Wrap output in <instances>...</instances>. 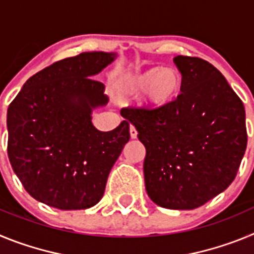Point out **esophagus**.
Segmentation results:
<instances>
[{
	"mask_svg": "<svg viewBox=\"0 0 254 254\" xmlns=\"http://www.w3.org/2000/svg\"><path fill=\"white\" fill-rule=\"evenodd\" d=\"M129 136L131 138H137V129L134 128L133 126H129Z\"/></svg>",
	"mask_w": 254,
	"mask_h": 254,
	"instance_id": "1",
	"label": "esophagus"
}]
</instances>
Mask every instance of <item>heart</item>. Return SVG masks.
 I'll list each match as a JSON object with an SVG mask.
<instances>
[{"mask_svg": "<svg viewBox=\"0 0 254 254\" xmlns=\"http://www.w3.org/2000/svg\"><path fill=\"white\" fill-rule=\"evenodd\" d=\"M183 77L172 67H147L122 77L117 89L123 96L140 95V105L147 111H160L172 104L181 94Z\"/></svg>", "mask_w": 254, "mask_h": 254, "instance_id": "obj_1", "label": "heart"}]
</instances>
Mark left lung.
Returning a JSON list of instances; mask_svg holds the SVG:
<instances>
[{"label":"left lung","mask_w":254,"mask_h":254,"mask_svg":"<svg viewBox=\"0 0 254 254\" xmlns=\"http://www.w3.org/2000/svg\"><path fill=\"white\" fill-rule=\"evenodd\" d=\"M182 94L160 111L122 109L146 149L145 188L172 210H192L234 181L247 147L246 111L226 78L207 61L177 56Z\"/></svg>","instance_id":"1"}]
</instances>
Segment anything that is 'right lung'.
<instances>
[{"mask_svg":"<svg viewBox=\"0 0 254 254\" xmlns=\"http://www.w3.org/2000/svg\"><path fill=\"white\" fill-rule=\"evenodd\" d=\"M118 57L84 52L31 76L7 109V154L33 198L60 210L93 207L129 140V123L103 132L93 112L108 104L95 75Z\"/></svg>","mask_w":254,"mask_h":254,"instance_id":"add662e5","label":"right lung"}]
</instances>
